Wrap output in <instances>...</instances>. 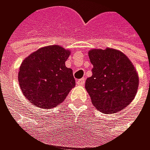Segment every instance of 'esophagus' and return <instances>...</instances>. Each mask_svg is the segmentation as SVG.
Returning <instances> with one entry per match:
<instances>
[{
  "label": "esophagus",
  "mask_w": 150,
  "mask_h": 150,
  "mask_svg": "<svg viewBox=\"0 0 150 150\" xmlns=\"http://www.w3.org/2000/svg\"><path fill=\"white\" fill-rule=\"evenodd\" d=\"M76 83H77V85H79V86H84V85H85V79H84V78H82V79H78V80L76 81Z\"/></svg>",
  "instance_id": "34e87169"
}]
</instances>
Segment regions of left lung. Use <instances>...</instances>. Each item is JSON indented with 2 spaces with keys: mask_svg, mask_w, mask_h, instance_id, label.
Listing matches in <instances>:
<instances>
[{
  "mask_svg": "<svg viewBox=\"0 0 150 150\" xmlns=\"http://www.w3.org/2000/svg\"><path fill=\"white\" fill-rule=\"evenodd\" d=\"M92 76L85 88L94 106L105 114L124 109L136 96L139 76L132 62L121 51L106 48L88 52Z\"/></svg>",
  "mask_w": 150,
  "mask_h": 150,
  "instance_id": "obj_1",
  "label": "left lung"
}]
</instances>
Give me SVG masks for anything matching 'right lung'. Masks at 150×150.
<instances>
[{"mask_svg":"<svg viewBox=\"0 0 150 150\" xmlns=\"http://www.w3.org/2000/svg\"><path fill=\"white\" fill-rule=\"evenodd\" d=\"M71 52L49 45L32 53L22 62L18 75L19 87L35 106L54 108L62 103L75 87L72 70L65 62Z\"/></svg>","mask_w":150,"mask_h":150,"instance_id":"1","label":"right lung"}]
</instances>
